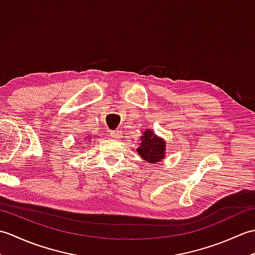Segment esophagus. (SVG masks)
I'll use <instances>...</instances> for the list:
<instances>
[{"label": "esophagus", "instance_id": "esophagus-1", "mask_svg": "<svg viewBox=\"0 0 255 255\" xmlns=\"http://www.w3.org/2000/svg\"><path fill=\"white\" fill-rule=\"evenodd\" d=\"M111 136H112L114 139H121V138H122V131H121V130H114V131H111Z\"/></svg>", "mask_w": 255, "mask_h": 255}]
</instances>
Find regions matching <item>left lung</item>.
<instances>
[{
	"instance_id": "1",
	"label": "left lung",
	"mask_w": 255,
	"mask_h": 255,
	"mask_svg": "<svg viewBox=\"0 0 255 255\" xmlns=\"http://www.w3.org/2000/svg\"><path fill=\"white\" fill-rule=\"evenodd\" d=\"M165 140L156 136L152 129H145L140 137L138 154L148 163H155L165 158Z\"/></svg>"
}]
</instances>
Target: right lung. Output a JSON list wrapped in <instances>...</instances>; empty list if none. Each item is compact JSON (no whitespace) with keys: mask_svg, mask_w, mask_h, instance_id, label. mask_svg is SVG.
Listing matches in <instances>:
<instances>
[{"mask_svg":"<svg viewBox=\"0 0 255 255\" xmlns=\"http://www.w3.org/2000/svg\"><path fill=\"white\" fill-rule=\"evenodd\" d=\"M90 140H91V138H90V136H86L85 138H82V139H79V141H78V143L80 144V145H82L84 142H90Z\"/></svg>","mask_w":255,"mask_h":255,"instance_id":"obj_1","label":"right lung"}]
</instances>
